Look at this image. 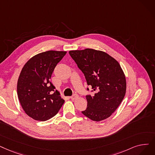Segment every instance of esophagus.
<instances>
[{"label": "esophagus", "mask_w": 155, "mask_h": 155, "mask_svg": "<svg viewBox=\"0 0 155 155\" xmlns=\"http://www.w3.org/2000/svg\"><path fill=\"white\" fill-rule=\"evenodd\" d=\"M78 94H74L72 96H71V99L72 100H75V99H77V98H78Z\"/></svg>", "instance_id": "1"}]
</instances>
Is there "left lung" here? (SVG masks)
Returning <instances> with one entry per match:
<instances>
[{"label": "left lung", "mask_w": 155, "mask_h": 155, "mask_svg": "<svg viewBox=\"0 0 155 155\" xmlns=\"http://www.w3.org/2000/svg\"><path fill=\"white\" fill-rule=\"evenodd\" d=\"M69 54L84 74L92 92L96 91L92 96H86L87 107L82 113L96 122L110 117L126 92L125 76L120 64L107 53L92 49L70 51Z\"/></svg>", "instance_id": "8db88e82"}]
</instances>
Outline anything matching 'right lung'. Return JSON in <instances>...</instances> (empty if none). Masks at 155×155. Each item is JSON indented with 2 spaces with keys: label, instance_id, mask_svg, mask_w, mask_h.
Instances as JSON below:
<instances>
[{
  "label": "right lung",
  "instance_id": "right-lung-1",
  "mask_svg": "<svg viewBox=\"0 0 155 155\" xmlns=\"http://www.w3.org/2000/svg\"><path fill=\"white\" fill-rule=\"evenodd\" d=\"M66 54L56 51L39 53L22 68L17 84L18 96L23 110L33 119L46 121L52 118L64 103L50 79Z\"/></svg>",
  "mask_w": 155,
  "mask_h": 155
}]
</instances>
